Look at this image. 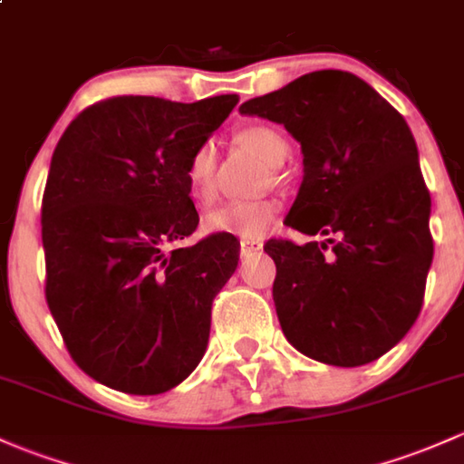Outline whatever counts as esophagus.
<instances>
[{"instance_id":"1","label":"esophagus","mask_w":464,"mask_h":464,"mask_svg":"<svg viewBox=\"0 0 464 464\" xmlns=\"http://www.w3.org/2000/svg\"><path fill=\"white\" fill-rule=\"evenodd\" d=\"M263 250V241L258 238H241V254L243 256H252V254Z\"/></svg>"}]
</instances>
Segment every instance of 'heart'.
<instances>
[{
  "label": "heart",
  "instance_id": "b5f03b06",
  "mask_svg": "<svg viewBox=\"0 0 464 464\" xmlns=\"http://www.w3.org/2000/svg\"><path fill=\"white\" fill-rule=\"evenodd\" d=\"M237 141L243 148L256 154L267 166L278 168L285 163L290 154V143L276 128L272 126H247L238 130ZM186 179L192 198L197 203L212 201L217 194V152L210 143H201L190 154L186 163ZM276 217V203L270 198L258 201H227L214 208L203 218V226L214 234H234L243 238H256L266 234Z\"/></svg>",
  "mask_w": 464,
  "mask_h": 464
}]
</instances>
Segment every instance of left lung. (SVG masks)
Instances as JSON below:
<instances>
[{
  "label": "left lung",
  "instance_id": "8db88e82",
  "mask_svg": "<svg viewBox=\"0 0 464 464\" xmlns=\"http://www.w3.org/2000/svg\"><path fill=\"white\" fill-rule=\"evenodd\" d=\"M301 143L303 183L285 223L323 234L272 238V296L287 341L318 362L358 367L416 323L431 267V197L402 114L361 77L316 71L238 108Z\"/></svg>",
  "mask_w": 464,
  "mask_h": 464
}]
</instances>
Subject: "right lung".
I'll return each mask as SVG.
<instances>
[{
	"instance_id": "obj_1",
	"label": "right lung",
	"mask_w": 464,
	"mask_h": 464,
	"mask_svg": "<svg viewBox=\"0 0 464 464\" xmlns=\"http://www.w3.org/2000/svg\"><path fill=\"white\" fill-rule=\"evenodd\" d=\"M238 103L112 97L53 152L42 201L46 301L72 361L112 390L186 381L210 338L212 301L238 266L232 234L197 230L186 163Z\"/></svg>"
}]
</instances>
